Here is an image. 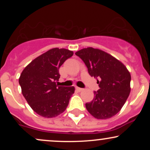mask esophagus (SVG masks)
Listing matches in <instances>:
<instances>
[{
  "label": "esophagus",
  "mask_w": 150,
  "mask_h": 150,
  "mask_svg": "<svg viewBox=\"0 0 150 150\" xmlns=\"http://www.w3.org/2000/svg\"><path fill=\"white\" fill-rule=\"evenodd\" d=\"M75 89H76V90H77V91H78V92H81V91L83 90V89H82V88H80V87H77L76 88H75Z\"/></svg>",
  "instance_id": "esophagus-1"
}]
</instances>
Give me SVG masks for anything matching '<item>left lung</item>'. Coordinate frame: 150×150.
<instances>
[{"label": "left lung", "instance_id": "obj_1", "mask_svg": "<svg viewBox=\"0 0 150 150\" xmlns=\"http://www.w3.org/2000/svg\"><path fill=\"white\" fill-rule=\"evenodd\" d=\"M75 54L85 63L89 75L97 79L100 88L94 92L93 100L86 103L88 112L97 119L115 116L130 94V72L119 60L102 50L88 47Z\"/></svg>", "mask_w": 150, "mask_h": 150}]
</instances>
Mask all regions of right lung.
<instances>
[{
	"mask_svg": "<svg viewBox=\"0 0 150 150\" xmlns=\"http://www.w3.org/2000/svg\"><path fill=\"white\" fill-rule=\"evenodd\" d=\"M73 51L54 48L40 55L22 70L19 78L22 93L39 116L53 118L64 112L75 92L74 87L58 86L59 68Z\"/></svg>",
	"mask_w": 150,
	"mask_h": 150,
	"instance_id": "obj_1",
	"label": "right lung"
}]
</instances>
